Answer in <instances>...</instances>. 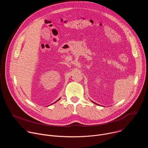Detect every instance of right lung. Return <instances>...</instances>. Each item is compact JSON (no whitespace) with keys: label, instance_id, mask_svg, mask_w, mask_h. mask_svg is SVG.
<instances>
[{"label":"right lung","instance_id":"1","mask_svg":"<svg viewBox=\"0 0 148 148\" xmlns=\"http://www.w3.org/2000/svg\"><path fill=\"white\" fill-rule=\"evenodd\" d=\"M57 101H58V100H57ZM55 102H54V103H55Z\"/></svg>","mask_w":148,"mask_h":148}]
</instances>
